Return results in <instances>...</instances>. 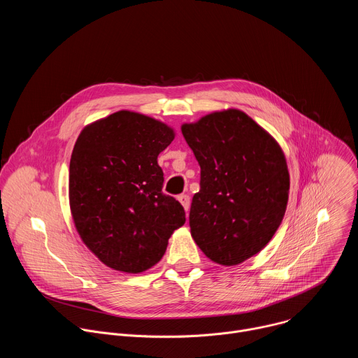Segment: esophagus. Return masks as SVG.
I'll use <instances>...</instances> for the list:
<instances>
[{
    "label": "esophagus",
    "instance_id": "esophagus-1",
    "mask_svg": "<svg viewBox=\"0 0 358 358\" xmlns=\"http://www.w3.org/2000/svg\"><path fill=\"white\" fill-rule=\"evenodd\" d=\"M178 201L181 202V206H182V208H184L185 211H188V210H189L191 199H189V196H188V195H185V194L180 195V196H178Z\"/></svg>",
    "mask_w": 358,
    "mask_h": 358
}]
</instances>
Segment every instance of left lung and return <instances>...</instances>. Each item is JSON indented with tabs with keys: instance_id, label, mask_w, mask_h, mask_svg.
<instances>
[{
	"instance_id": "8db88e82",
	"label": "left lung",
	"mask_w": 358,
	"mask_h": 358,
	"mask_svg": "<svg viewBox=\"0 0 358 358\" xmlns=\"http://www.w3.org/2000/svg\"><path fill=\"white\" fill-rule=\"evenodd\" d=\"M201 167L191 236L213 262L235 266L259 253L286 213L290 177L279 143L238 109L181 126Z\"/></svg>"
}]
</instances>
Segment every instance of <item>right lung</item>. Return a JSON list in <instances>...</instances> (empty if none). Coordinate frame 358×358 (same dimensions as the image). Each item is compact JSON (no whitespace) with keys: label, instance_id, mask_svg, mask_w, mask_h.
Instances as JSON below:
<instances>
[{"label":"right lung","instance_id":"obj_1","mask_svg":"<svg viewBox=\"0 0 358 358\" xmlns=\"http://www.w3.org/2000/svg\"><path fill=\"white\" fill-rule=\"evenodd\" d=\"M174 129L150 116L119 110L87 124L69 164V206L75 228L106 266L141 273L166 253L184 225L181 203L162 192L157 157Z\"/></svg>","mask_w":358,"mask_h":358}]
</instances>
